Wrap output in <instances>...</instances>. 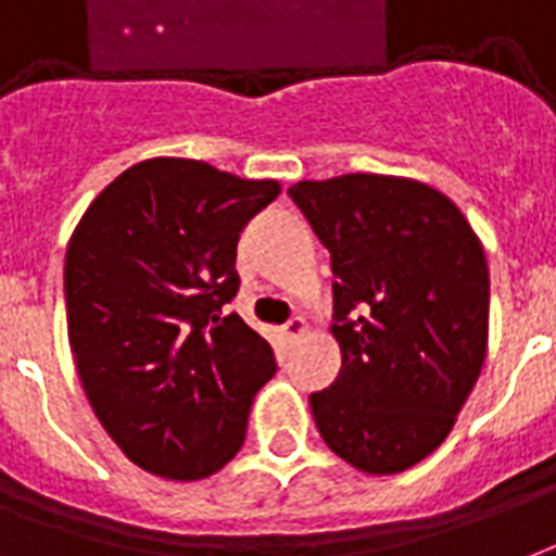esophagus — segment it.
Masks as SVG:
<instances>
[{
    "label": "esophagus",
    "mask_w": 556,
    "mask_h": 556,
    "mask_svg": "<svg viewBox=\"0 0 556 556\" xmlns=\"http://www.w3.org/2000/svg\"><path fill=\"white\" fill-rule=\"evenodd\" d=\"M306 330H309V324H306V320H303V318H291L289 324L282 327V332H286V339H289L291 344L303 339V336H306Z\"/></svg>",
    "instance_id": "esophagus-1"
}]
</instances>
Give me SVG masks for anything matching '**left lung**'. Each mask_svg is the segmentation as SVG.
Wrapping results in <instances>:
<instances>
[{"label":"left lung","instance_id":"obj_1","mask_svg":"<svg viewBox=\"0 0 556 556\" xmlns=\"http://www.w3.org/2000/svg\"><path fill=\"white\" fill-rule=\"evenodd\" d=\"M289 197L336 277L341 371L309 394L320 439L365 475L406 471L445 442L486 359L483 244L442 191L415 179H306Z\"/></svg>","mask_w":556,"mask_h":556}]
</instances>
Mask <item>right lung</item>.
I'll return each instance as SVG.
<instances>
[{
	"label": "right lung",
	"mask_w": 556,
	"mask_h": 556,
	"mask_svg": "<svg viewBox=\"0 0 556 556\" xmlns=\"http://www.w3.org/2000/svg\"><path fill=\"white\" fill-rule=\"evenodd\" d=\"M279 197L194 159L123 170L81 215L64 258L70 348L105 433L135 466L200 480L244 445L274 351L236 298V247Z\"/></svg>",
	"instance_id": "add662e5"
}]
</instances>
